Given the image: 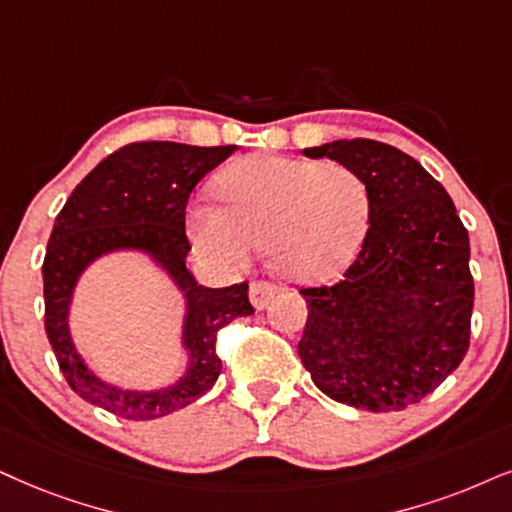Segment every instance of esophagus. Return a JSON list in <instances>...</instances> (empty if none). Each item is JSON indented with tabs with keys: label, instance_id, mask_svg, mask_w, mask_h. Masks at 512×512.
I'll return each instance as SVG.
<instances>
[{
	"label": "esophagus",
	"instance_id": "esophagus-1",
	"mask_svg": "<svg viewBox=\"0 0 512 512\" xmlns=\"http://www.w3.org/2000/svg\"><path fill=\"white\" fill-rule=\"evenodd\" d=\"M248 293H250L252 307L264 309L276 297V286H274V283H267V281H252Z\"/></svg>",
	"mask_w": 512,
	"mask_h": 512
}]
</instances>
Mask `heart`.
Wrapping results in <instances>:
<instances>
[{
    "instance_id": "1",
    "label": "heart",
    "mask_w": 512,
    "mask_h": 512,
    "mask_svg": "<svg viewBox=\"0 0 512 512\" xmlns=\"http://www.w3.org/2000/svg\"><path fill=\"white\" fill-rule=\"evenodd\" d=\"M217 203H196L189 236L205 260L245 267L267 243L271 267L297 283L331 281L352 264L371 222V191L342 163L252 155L219 177Z\"/></svg>"
}]
</instances>
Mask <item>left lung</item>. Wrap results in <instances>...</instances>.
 <instances>
[{
  "label": "left lung",
  "instance_id": "obj_1",
  "mask_svg": "<svg viewBox=\"0 0 512 512\" xmlns=\"http://www.w3.org/2000/svg\"><path fill=\"white\" fill-rule=\"evenodd\" d=\"M304 155L357 170L371 222L335 286L300 290L309 314L297 352L331 399L401 411L442 385L470 347L468 231L444 186L399 148L340 139Z\"/></svg>",
  "mask_w": 512,
  "mask_h": 512
}]
</instances>
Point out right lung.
Wrapping results in <instances>:
<instances>
[{"label":"right lung","mask_w":512,"mask_h":512,"mask_svg":"<svg viewBox=\"0 0 512 512\" xmlns=\"http://www.w3.org/2000/svg\"><path fill=\"white\" fill-rule=\"evenodd\" d=\"M236 146H189L137 141L103 158L58 212L42 264L44 328L68 385L89 404L127 420H153L203 397L222 373L217 333L255 309L248 283L229 288L198 286L186 269V203L205 174L224 163ZM139 249L163 266L187 297L185 346L190 368L163 391L134 393L103 384L74 352L67 328L76 278L96 256Z\"/></svg>","instance_id":"1"}]
</instances>
